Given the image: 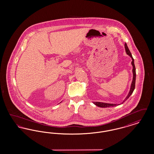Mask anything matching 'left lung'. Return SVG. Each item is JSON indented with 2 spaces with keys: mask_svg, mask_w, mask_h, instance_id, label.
Masks as SVG:
<instances>
[{
  "mask_svg": "<svg viewBox=\"0 0 154 154\" xmlns=\"http://www.w3.org/2000/svg\"><path fill=\"white\" fill-rule=\"evenodd\" d=\"M125 50H126V54L129 55L131 58L132 59V65L133 66V70H132V72H133V80H132V84H131V89H130V91L128 94V96H126V97L125 99L123 101V102L121 103V104H122L131 96V95H132L134 88H135V82H136V68H135V66H134V59L133 58V57H132V54L131 53V52L129 51V48H128V47L126 43H125ZM94 103L95 104L96 106H98V107H114V106H117V104H110V103H102V102H94ZM119 105V104H118Z\"/></svg>",
  "mask_w": 154,
  "mask_h": 154,
  "instance_id": "obj_1",
  "label": "left lung"
}]
</instances>
